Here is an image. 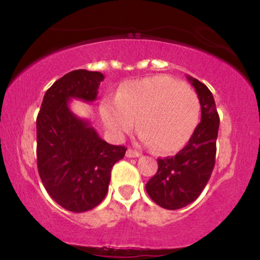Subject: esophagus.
I'll list each match as a JSON object with an SVG mask.
<instances>
[{"label":"esophagus","instance_id":"34e87169","mask_svg":"<svg viewBox=\"0 0 260 260\" xmlns=\"http://www.w3.org/2000/svg\"><path fill=\"white\" fill-rule=\"evenodd\" d=\"M139 153L137 150H133V149H128L126 151V156L127 157H138L139 156Z\"/></svg>","mask_w":260,"mask_h":260}]
</instances>
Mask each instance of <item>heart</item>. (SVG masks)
<instances>
[{"mask_svg": "<svg viewBox=\"0 0 260 260\" xmlns=\"http://www.w3.org/2000/svg\"><path fill=\"white\" fill-rule=\"evenodd\" d=\"M101 117L110 133L121 139L136 126L145 144L160 153L183 147L199 118V100L189 86L168 76L127 82L116 100L101 106Z\"/></svg>", "mask_w": 260, "mask_h": 260, "instance_id": "obj_1", "label": "heart"}]
</instances>
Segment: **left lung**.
<instances>
[{
    "instance_id": "left-lung-1",
    "label": "left lung",
    "mask_w": 260,
    "mask_h": 260,
    "mask_svg": "<svg viewBox=\"0 0 260 260\" xmlns=\"http://www.w3.org/2000/svg\"><path fill=\"white\" fill-rule=\"evenodd\" d=\"M201 103L202 120L187 145L175 156L157 159V172L145 184L149 197L161 208L176 210L190 204L207 186L216 155L219 113L208 86L187 76Z\"/></svg>"
}]
</instances>
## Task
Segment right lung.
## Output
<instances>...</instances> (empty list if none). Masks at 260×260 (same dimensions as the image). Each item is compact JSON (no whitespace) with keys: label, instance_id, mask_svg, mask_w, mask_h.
Returning <instances> with one entry per match:
<instances>
[{"label":"right lung","instance_id":"right-lung-1","mask_svg":"<svg viewBox=\"0 0 260 260\" xmlns=\"http://www.w3.org/2000/svg\"><path fill=\"white\" fill-rule=\"evenodd\" d=\"M104 74L77 70L45 92L37 118L38 171L45 189L73 213L91 210L105 198L111 169L127 148L101 139L89 121L71 111V99H96Z\"/></svg>","mask_w":260,"mask_h":260}]
</instances>
